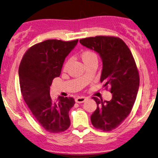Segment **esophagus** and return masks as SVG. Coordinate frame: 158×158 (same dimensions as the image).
<instances>
[{
    "instance_id": "esophagus-1",
    "label": "esophagus",
    "mask_w": 158,
    "mask_h": 158,
    "mask_svg": "<svg viewBox=\"0 0 158 158\" xmlns=\"http://www.w3.org/2000/svg\"><path fill=\"white\" fill-rule=\"evenodd\" d=\"M86 99H87V98L84 97V96H81V97L76 98L75 101H76V102H77V103H82V102H84L86 100Z\"/></svg>"
}]
</instances>
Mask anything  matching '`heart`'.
Masks as SVG:
<instances>
[{
	"instance_id": "heart-1",
	"label": "heart",
	"mask_w": 158,
	"mask_h": 158,
	"mask_svg": "<svg viewBox=\"0 0 158 158\" xmlns=\"http://www.w3.org/2000/svg\"><path fill=\"white\" fill-rule=\"evenodd\" d=\"M80 56H81L83 62L84 63L85 65H89V64L93 62H98V56L92 50L87 49L83 51L81 53V54H80ZM69 62H70L69 60H68L64 63L63 67V69L64 71H66L68 69L69 65Z\"/></svg>"
}]
</instances>
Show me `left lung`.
<instances>
[{
    "instance_id": "left-lung-1",
    "label": "left lung",
    "mask_w": 158,
    "mask_h": 158,
    "mask_svg": "<svg viewBox=\"0 0 158 158\" xmlns=\"http://www.w3.org/2000/svg\"><path fill=\"white\" fill-rule=\"evenodd\" d=\"M80 43L97 52L102 59L100 82L112 93L110 101L93 97L97 109L90 116L96 129H116L129 116L137 98L139 74L135 58L123 40L115 36L85 37Z\"/></svg>"
}]
</instances>
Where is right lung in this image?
Masks as SVG:
<instances>
[{
	"mask_svg": "<svg viewBox=\"0 0 158 158\" xmlns=\"http://www.w3.org/2000/svg\"><path fill=\"white\" fill-rule=\"evenodd\" d=\"M78 40L62 41L47 40L26 51L19 68L21 92L36 121L51 133H60L70 125L69 111L75 101L58 97L53 100L50 86L60 76L65 58Z\"/></svg>",
	"mask_w": 158,
	"mask_h": 158,
	"instance_id": "add662e5",
	"label": "right lung"
}]
</instances>
